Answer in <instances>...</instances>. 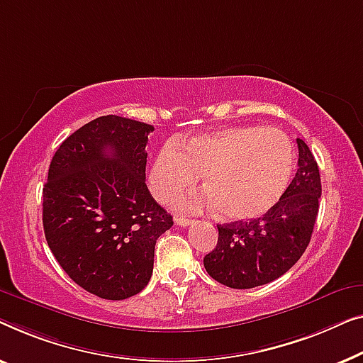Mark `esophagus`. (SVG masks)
Segmentation results:
<instances>
[{
  "label": "esophagus",
  "instance_id": "obj_1",
  "mask_svg": "<svg viewBox=\"0 0 363 363\" xmlns=\"http://www.w3.org/2000/svg\"><path fill=\"white\" fill-rule=\"evenodd\" d=\"M176 223L179 227H189L192 223L191 218H186V217H176Z\"/></svg>",
  "mask_w": 363,
  "mask_h": 363
}]
</instances>
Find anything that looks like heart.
<instances>
[{
  "instance_id": "obj_1",
  "label": "heart",
  "mask_w": 363,
  "mask_h": 363,
  "mask_svg": "<svg viewBox=\"0 0 363 363\" xmlns=\"http://www.w3.org/2000/svg\"><path fill=\"white\" fill-rule=\"evenodd\" d=\"M293 167V146L283 131L233 126L162 146L152 161L150 182L155 196L169 202L202 174L207 192L181 199L182 208L217 207L228 220H252L277 206Z\"/></svg>"
}]
</instances>
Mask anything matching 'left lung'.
I'll return each instance as SVG.
<instances>
[{"mask_svg": "<svg viewBox=\"0 0 363 363\" xmlns=\"http://www.w3.org/2000/svg\"><path fill=\"white\" fill-rule=\"evenodd\" d=\"M298 141V172L277 206L248 222L217 225V247L203 258L216 281L235 289L272 283L293 268L311 242L319 212L320 174L309 146Z\"/></svg>", "mask_w": 363, "mask_h": 363, "instance_id": "1", "label": "left lung"}]
</instances>
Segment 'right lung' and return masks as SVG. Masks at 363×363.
Masks as SVG:
<instances>
[{
	"label": "right lung",
	"instance_id": "add662e5",
	"mask_svg": "<svg viewBox=\"0 0 363 363\" xmlns=\"http://www.w3.org/2000/svg\"><path fill=\"white\" fill-rule=\"evenodd\" d=\"M151 125L106 115L74 131L43 189L45 240L70 279L104 299L140 293L172 217L146 186Z\"/></svg>",
	"mask_w": 363,
	"mask_h": 363
}]
</instances>
